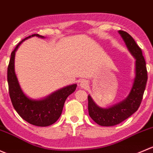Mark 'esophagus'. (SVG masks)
I'll list each match as a JSON object with an SVG mask.
<instances>
[{
  "mask_svg": "<svg viewBox=\"0 0 153 153\" xmlns=\"http://www.w3.org/2000/svg\"><path fill=\"white\" fill-rule=\"evenodd\" d=\"M88 82L86 81V80H82L81 82H80L79 83V86L81 87L82 88H87L88 86Z\"/></svg>",
  "mask_w": 153,
  "mask_h": 153,
  "instance_id": "esophagus-1",
  "label": "esophagus"
}]
</instances>
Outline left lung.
Returning a JSON list of instances; mask_svg holds the SVG:
<instances>
[{
	"label": "left lung",
	"mask_w": 153,
	"mask_h": 153,
	"mask_svg": "<svg viewBox=\"0 0 153 153\" xmlns=\"http://www.w3.org/2000/svg\"><path fill=\"white\" fill-rule=\"evenodd\" d=\"M119 33L129 51L135 59V76L133 87L127 98L113 106L108 108H101L94 102L91 96L88 97L89 116L96 123L105 127L120 124L138 109L147 81L146 62L141 48L128 33L121 30Z\"/></svg>",
	"instance_id": "1"
}]
</instances>
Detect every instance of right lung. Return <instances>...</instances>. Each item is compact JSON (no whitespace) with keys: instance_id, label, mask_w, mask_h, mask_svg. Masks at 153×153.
<instances>
[{"instance_id":"right-lung-1","label":"right lung","mask_w":153,"mask_h":153,"mask_svg":"<svg viewBox=\"0 0 153 153\" xmlns=\"http://www.w3.org/2000/svg\"><path fill=\"white\" fill-rule=\"evenodd\" d=\"M31 37L44 38L38 34L29 36L19 42L11 53L7 69L9 97L14 108L22 119L33 125L47 127L55 123L61 116L66 99L74 92L76 84L61 88L42 100H32L26 96L20 88L15 71V56L19 45Z\"/></svg>"}]
</instances>
